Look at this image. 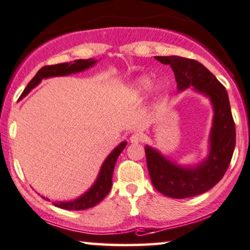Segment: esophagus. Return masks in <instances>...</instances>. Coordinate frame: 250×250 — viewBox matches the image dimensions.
I'll return each mask as SVG.
<instances>
[{"label": "esophagus", "instance_id": "obj_1", "mask_svg": "<svg viewBox=\"0 0 250 250\" xmlns=\"http://www.w3.org/2000/svg\"><path fill=\"white\" fill-rule=\"evenodd\" d=\"M130 142L132 143V144H138V143H142L143 142V134L142 132H134V134H132L131 136H130Z\"/></svg>", "mask_w": 250, "mask_h": 250}]
</instances>
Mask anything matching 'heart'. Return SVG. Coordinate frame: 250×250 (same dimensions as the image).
<instances>
[{"mask_svg":"<svg viewBox=\"0 0 250 250\" xmlns=\"http://www.w3.org/2000/svg\"><path fill=\"white\" fill-rule=\"evenodd\" d=\"M153 79L151 75H141L131 83V90L136 95H144L152 86Z\"/></svg>","mask_w":250,"mask_h":250,"instance_id":"b5f03b06","label":"heart"}]
</instances>
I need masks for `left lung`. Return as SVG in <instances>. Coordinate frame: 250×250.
Instances as JSON below:
<instances>
[{"label": "left lung", "mask_w": 250, "mask_h": 250, "mask_svg": "<svg viewBox=\"0 0 250 250\" xmlns=\"http://www.w3.org/2000/svg\"><path fill=\"white\" fill-rule=\"evenodd\" d=\"M156 61L170 65L177 90L192 88L211 103L212 125L209 151L194 166L178 165L152 146H145L147 169L152 184L160 193L174 199L202 194L217 184L228 170L235 147V125L229 95L222 83L201 62L178 56H155Z\"/></svg>", "instance_id": "8db88e82"}]
</instances>
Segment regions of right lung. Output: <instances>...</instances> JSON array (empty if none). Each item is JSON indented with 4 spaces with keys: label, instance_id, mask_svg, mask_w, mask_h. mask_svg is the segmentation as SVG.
Returning a JSON list of instances; mask_svg holds the SVG:
<instances>
[{
    "label": "right lung",
    "instance_id": "obj_1",
    "mask_svg": "<svg viewBox=\"0 0 250 250\" xmlns=\"http://www.w3.org/2000/svg\"><path fill=\"white\" fill-rule=\"evenodd\" d=\"M98 61L96 59H78L73 62H62V64L44 66L36 73L34 78L31 80L27 86L25 88L21 98H24L27 96L35 86H38L43 79L55 78V76H67L71 74H76V73L83 72L85 69L91 68L92 66L97 64ZM127 145V142H121L113 151L107 155V158L103 162L101 170L96 178V181L88 191H85L83 194L80 195L76 199L69 201H53L52 205L56 207L66 209V210H84L95 207L98 205L106 195L108 194L112 188V177L113 170H114L115 162L118 160L120 153L123 151V148ZM44 200L50 201V199L43 197Z\"/></svg>",
    "mask_w": 250,
    "mask_h": 250
}]
</instances>
